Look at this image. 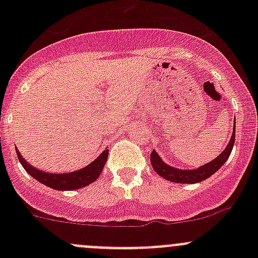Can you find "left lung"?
Here are the masks:
<instances>
[{
	"label": "left lung",
	"mask_w": 258,
	"mask_h": 258,
	"mask_svg": "<svg viewBox=\"0 0 258 258\" xmlns=\"http://www.w3.org/2000/svg\"><path fill=\"white\" fill-rule=\"evenodd\" d=\"M235 135L236 121L233 122L232 136H231L230 142L225 147L223 152H221L217 157L213 158L209 163L200 166L199 168H195V170H181V168H176L173 166L167 165L155 150L151 152V165L161 177L168 179L171 182H176V183H197V182L205 181V179L211 177L213 173L217 172L222 167L223 163L228 160L233 145H235Z\"/></svg>",
	"instance_id": "left-lung-1"
}]
</instances>
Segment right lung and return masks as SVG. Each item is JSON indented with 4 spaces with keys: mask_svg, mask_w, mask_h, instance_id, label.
I'll list each match as a JSON object with an SVG mask.
<instances>
[{
    "mask_svg": "<svg viewBox=\"0 0 258 258\" xmlns=\"http://www.w3.org/2000/svg\"><path fill=\"white\" fill-rule=\"evenodd\" d=\"M16 153L26 172L30 173L33 178L37 179L45 186L51 187L53 189H58V191H74V189L82 188V187H86L95 182L102 172L103 166L106 165V161L108 157V150L106 148L96 160H93L90 165L85 166L83 168L66 173H52L33 167L31 163H28L22 157L18 150H16Z\"/></svg>",
    "mask_w": 258,
    "mask_h": 258,
    "instance_id": "add662e5",
    "label": "right lung"
}]
</instances>
